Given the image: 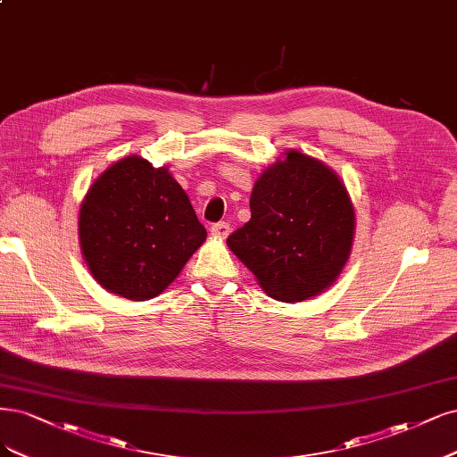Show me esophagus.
<instances>
[{
    "label": "esophagus",
    "mask_w": 457,
    "mask_h": 457,
    "mask_svg": "<svg viewBox=\"0 0 457 457\" xmlns=\"http://www.w3.org/2000/svg\"><path fill=\"white\" fill-rule=\"evenodd\" d=\"M210 232H212V236H215V238L225 240L227 236H228V232H230V227H228V223H215V225L210 228Z\"/></svg>",
    "instance_id": "obj_1"
}]
</instances>
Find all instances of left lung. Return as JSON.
I'll return each mask as SVG.
<instances>
[{
	"mask_svg": "<svg viewBox=\"0 0 457 457\" xmlns=\"http://www.w3.org/2000/svg\"><path fill=\"white\" fill-rule=\"evenodd\" d=\"M249 208L251 219L227 244L264 293L303 303L333 286L355 230L352 200L333 170L291 149L255 181Z\"/></svg>",
	"mask_w": 457,
	"mask_h": 457,
	"instance_id": "1",
	"label": "left lung"
}]
</instances>
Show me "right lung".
Here are the masks:
<instances>
[{
	"label": "right lung",
	"instance_id": "obj_1",
	"mask_svg": "<svg viewBox=\"0 0 457 457\" xmlns=\"http://www.w3.org/2000/svg\"><path fill=\"white\" fill-rule=\"evenodd\" d=\"M204 240L206 228L181 185L137 154L109 166L79 210V242L94 279L130 301L161 295Z\"/></svg>",
	"mask_w": 457,
	"mask_h": 457
}]
</instances>
